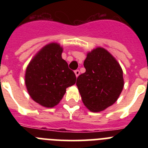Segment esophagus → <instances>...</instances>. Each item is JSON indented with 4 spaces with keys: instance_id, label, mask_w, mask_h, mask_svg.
<instances>
[{
    "instance_id": "esophagus-1",
    "label": "esophagus",
    "mask_w": 148,
    "mask_h": 148,
    "mask_svg": "<svg viewBox=\"0 0 148 148\" xmlns=\"http://www.w3.org/2000/svg\"><path fill=\"white\" fill-rule=\"evenodd\" d=\"M75 76L78 77V75H80V71H79V70H75Z\"/></svg>"
}]
</instances>
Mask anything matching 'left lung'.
<instances>
[{"mask_svg":"<svg viewBox=\"0 0 148 148\" xmlns=\"http://www.w3.org/2000/svg\"><path fill=\"white\" fill-rule=\"evenodd\" d=\"M86 72L77 78L76 85L84 104L92 112H100L116 102L124 87L123 71L108 50L97 47L84 61Z\"/></svg>","mask_w":148,"mask_h":148,"instance_id":"8db88e82","label":"left lung"}]
</instances>
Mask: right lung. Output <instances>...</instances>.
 Here are the masks:
<instances>
[{
    "mask_svg": "<svg viewBox=\"0 0 148 148\" xmlns=\"http://www.w3.org/2000/svg\"><path fill=\"white\" fill-rule=\"evenodd\" d=\"M57 43L46 45L34 56L26 70L27 91L35 102L53 108L60 102L66 89L75 84V73L70 70Z\"/></svg>",
    "mask_w": 148,
    "mask_h": 148,
    "instance_id": "1",
    "label": "right lung"
}]
</instances>
